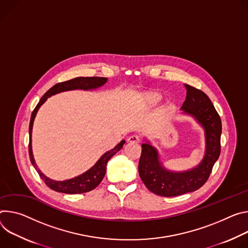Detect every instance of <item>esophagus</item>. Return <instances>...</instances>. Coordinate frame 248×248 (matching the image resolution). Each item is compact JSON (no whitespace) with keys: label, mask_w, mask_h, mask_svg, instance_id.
<instances>
[{"label":"esophagus","mask_w":248,"mask_h":248,"mask_svg":"<svg viewBox=\"0 0 248 248\" xmlns=\"http://www.w3.org/2000/svg\"><path fill=\"white\" fill-rule=\"evenodd\" d=\"M127 141H128V143H130V144H138V143L140 142V139H139L138 136L133 135V136H130V137H129Z\"/></svg>","instance_id":"obj_1"}]
</instances>
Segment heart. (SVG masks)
Masks as SVG:
<instances>
[{"mask_svg": "<svg viewBox=\"0 0 248 248\" xmlns=\"http://www.w3.org/2000/svg\"><path fill=\"white\" fill-rule=\"evenodd\" d=\"M162 97V94L157 91H150L142 94V101L147 105L156 104Z\"/></svg>", "mask_w": 248, "mask_h": 248, "instance_id": "1", "label": "heart"}]
</instances>
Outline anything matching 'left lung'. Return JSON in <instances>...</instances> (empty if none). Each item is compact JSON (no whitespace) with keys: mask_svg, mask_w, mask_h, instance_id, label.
<instances>
[{"mask_svg":"<svg viewBox=\"0 0 248 248\" xmlns=\"http://www.w3.org/2000/svg\"><path fill=\"white\" fill-rule=\"evenodd\" d=\"M184 87L186 98L180 107L181 114L191 116L203 128L205 154L194 168L183 171L170 170L162 164L158 150L145 137L139 161V175L146 187L159 196H178L202 187L221 153L222 121L212 101L202 91L186 84Z\"/></svg>","mask_w":248,"mask_h":248,"instance_id":"8db88e82","label":"left lung"}]
</instances>
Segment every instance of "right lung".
I'll list each match as a JSON object with an SVG mask.
<instances>
[{
	"instance_id": "obj_1",
	"label": "right lung",
	"mask_w": 248,
	"mask_h": 248,
	"mask_svg": "<svg viewBox=\"0 0 248 248\" xmlns=\"http://www.w3.org/2000/svg\"><path fill=\"white\" fill-rule=\"evenodd\" d=\"M107 78H99V77H78L75 78L73 79L59 82V84L53 86L40 99L36 107L34 108L33 112L31 117V123H30V145H29V152H30V157L31 161L32 163L33 168L38 172L41 179L45 182V184L51 188L54 191L61 192V193L65 194H80L85 193V192L92 191L94 189L103 179L105 172H106V164L108 160L111 158L116 153H118L125 144V140H122L119 144H117L112 150L107 151L104 153L98 160L93 164V166L76 177L58 181L54 180L49 177H47L45 174L41 172V170L38 169L37 164L35 162L33 153H32V142H31V135H32V128H33V122L35 119V116L38 112L39 108L41 105L47 100V98L51 97L52 95H55L57 93H63V92H69V91H76V90H81V91H93L96 90L102 86H104L107 82Z\"/></svg>"
}]
</instances>
